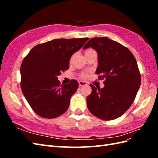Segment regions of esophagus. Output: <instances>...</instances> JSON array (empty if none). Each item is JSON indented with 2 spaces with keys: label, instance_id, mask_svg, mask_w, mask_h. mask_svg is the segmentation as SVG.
<instances>
[{
  "label": "esophagus",
  "instance_id": "esophagus-1",
  "mask_svg": "<svg viewBox=\"0 0 158 158\" xmlns=\"http://www.w3.org/2000/svg\"><path fill=\"white\" fill-rule=\"evenodd\" d=\"M79 85L80 86H84V85H88V83L85 81H79Z\"/></svg>",
  "mask_w": 158,
  "mask_h": 158
}]
</instances>
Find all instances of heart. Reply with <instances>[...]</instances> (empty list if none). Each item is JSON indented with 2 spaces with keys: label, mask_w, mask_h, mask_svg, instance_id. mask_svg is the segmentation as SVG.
Here are the masks:
<instances>
[{
  "label": "heart",
  "mask_w": 158,
  "mask_h": 158,
  "mask_svg": "<svg viewBox=\"0 0 158 158\" xmlns=\"http://www.w3.org/2000/svg\"><path fill=\"white\" fill-rule=\"evenodd\" d=\"M94 52V51L93 49H91L86 50L85 52V55L88 54V53H89L91 52ZM71 60H72V58H71ZM81 77H83V78H87V77H88V73H81Z\"/></svg>",
  "instance_id": "b5f03b06"
}]
</instances>
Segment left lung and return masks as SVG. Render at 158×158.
Masks as SVG:
<instances>
[{
  "mask_svg": "<svg viewBox=\"0 0 158 158\" xmlns=\"http://www.w3.org/2000/svg\"><path fill=\"white\" fill-rule=\"evenodd\" d=\"M88 48L98 53L96 74L99 80L105 79V87L89 85L92 93L87 97V106L100 119L118 118L132 105L140 88L141 77L136 60L125 46L107 37L91 39L83 49Z\"/></svg>",
  "mask_w": 158,
  "mask_h": 158,
  "instance_id": "1",
  "label": "left lung"
}]
</instances>
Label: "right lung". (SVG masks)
Instances as JSON below:
<instances>
[{"label":"right lung","mask_w":158,"mask_h":158,"mask_svg":"<svg viewBox=\"0 0 158 158\" xmlns=\"http://www.w3.org/2000/svg\"><path fill=\"white\" fill-rule=\"evenodd\" d=\"M88 39H53L36 45L23 58L20 85L26 100L39 116L56 118L69 109L79 83L72 79L68 84H60L58 76L69 69L72 55Z\"/></svg>","instance_id":"1"}]
</instances>
